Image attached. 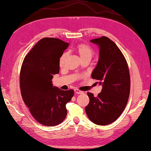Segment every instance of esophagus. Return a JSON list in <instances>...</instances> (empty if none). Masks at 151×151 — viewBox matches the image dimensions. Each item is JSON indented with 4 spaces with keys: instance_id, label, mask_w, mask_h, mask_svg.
Wrapping results in <instances>:
<instances>
[{
    "instance_id": "esophagus-1",
    "label": "esophagus",
    "mask_w": 151,
    "mask_h": 151,
    "mask_svg": "<svg viewBox=\"0 0 151 151\" xmlns=\"http://www.w3.org/2000/svg\"><path fill=\"white\" fill-rule=\"evenodd\" d=\"M75 92H76V93H77V94H81V93H83V91H81V90H80V89H75Z\"/></svg>"
}]
</instances>
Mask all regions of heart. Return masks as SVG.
I'll return each mask as SVG.
<instances>
[{"mask_svg": "<svg viewBox=\"0 0 151 151\" xmlns=\"http://www.w3.org/2000/svg\"><path fill=\"white\" fill-rule=\"evenodd\" d=\"M76 51L77 52L80 59L84 60L90 61L94 55V50L93 48L87 44H79L76 47ZM68 52H63L59 58V65L60 67H63L65 65L66 59L68 58Z\"/></svg>", "mask_w": 151, "mask_h": 151, "instance_id": "b5f03b06", "label": "heart"}]
</instances>
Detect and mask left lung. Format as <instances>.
I'll use <instances>...</instances> for the list:
<instances>
[{
	"mask_svg": "<svg viewBox=\"0 0 151 151\" xmlns=\"http://www.w3.org/2000/svg\"><path fill=\"white\" fill-rule=\"evenodd\" d=\"M99 46V59L91 74L102 85L101 91L94 97L88 92L89 103L85 108L91 121L98 125L112 123L120 117L128 102L131 80L127 62L114 42L106 36L93 39Z\"/></svg>",
	"mask_w": 151,
	"mask_h": 151,
	"instance_id": "obj_1",
	"label": "left lung"
}]
</instances>
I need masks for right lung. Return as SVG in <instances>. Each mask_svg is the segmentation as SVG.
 Returning <instances> with one entry per match:
<instances>
[{
	"label": "right lung",
	"instance_id": "add662e5",
	"mask_svg": "<svg viewBox=\"0 0 151 151\" xmlns=\"http://www.w3.org/2000/svg\"><path fill=\"white\" fill-rule=\"evenodd\" d=\"M68 46L58 38H42L26 54L21 66L22 99L35 120L45 126L58 125L65 119V105L74 95L73 89L53 87L52 81L59 73L60 56Z\"/></svg>",
	"mask_w": 151,
	"mask_h": 151
}]
</instances>
